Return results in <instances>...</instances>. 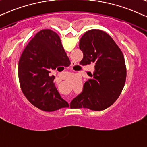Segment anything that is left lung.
Segmentation results:
<instances>
[{"instance_id":"1","label":"left lung","mask_w":147,"mask_h":147,"mask_svg":"<svg viewBox=\"0 0 147 147\" xmlns=\"http://www.w3.org/2000/svg\"><path fill=\"white\" fill-rule=\"evenodd\" d=\"M79 48L83 53L80 64L93 62L95 71L70 106L103 110L117 100L124 87L126 68L124 54L110 36L99 29L85 32L80 40Z\"/></svg>"}]
</instances>
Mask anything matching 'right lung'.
Segmentation results:
<instances>
[{
    "instance_id": "add662e5",
    "label": "right lung",
    "mask_w": 147,
    "mask_h": 147,
    "mask_svg": "<svg viewBox=\"0 0 147 147\" xmlns=\"http://www.w3.org/2000/svg\"><path fill=\"white\" fill-rule=\"evenodd\" d=\"M68 62L56 32L43 29L36 34L23 50L18 66L21 90L31 104L45 111L69 106L54 85V76L49 75L51 70Z\"/></svg>"
}]
</instances>
